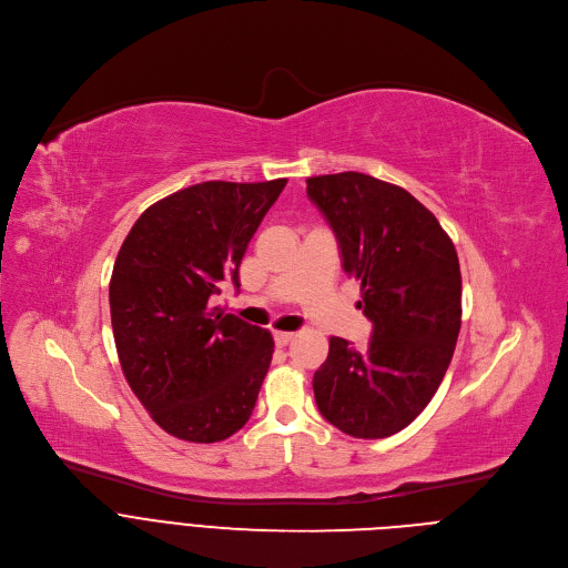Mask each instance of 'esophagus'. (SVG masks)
<instances>
[{"mask_svg":"<svg viewBox=\"0 0 568 568\" xmlns=\"http://www.w3.org/2000/svg\"><path fill=\"white\" fill-rule=\"evenodd\" d=\"M292 339H294V333H281V331L274 333V342H276V346H281V348L287 346Z\"/></svg>","mask_w":568,"mask_h":568,"instance_id":"esophagus-1","label":"esophagus"}]
</instances>
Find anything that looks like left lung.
Returning a JSON list of instances; mask_svg holds the SVG:
<instances>
[{"label":"left lung","mask_w":568,"mask_h":568,"mask_svg":"<svg viewBox=\"0 0 568 568\" xmlns=\"http://www.w3.org/2000/svg\"><path fill=\"white\" fill-rule=\"evenodd\" d=\"M333 226L342 265L362 281L373 323L366 348L331 337L312 388L321 416L353 438H386L438 390L460 331V267L452 237L409 191L364 173L307 180Z\"/></svg>","instance_id":"left-lung-1"}]
</instances>
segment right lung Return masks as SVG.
I'll return each mask as SVG.
<instances>
[{"label":"right lung","mask_w":568,"mask_h":568,"mask_svg":"<svg viewBox=\"0 0 568 568\" xmlns=\"http://www.w3.org/2000/svg\"><path fill=\"white\" fill-rule=\"evenodd\" d=\"M287 180L202 182L148 206L119 250L110 314L123 375L166 434L217 443L250 420L270 331L209 307Z\"/></svg>","instance_id":"add662e5"}]
</instances>
